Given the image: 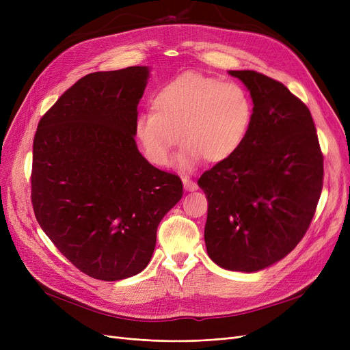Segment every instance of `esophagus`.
I'll list each match as a JSON object with an SVG mask.
<instances>
[{"label": "esophagus", "instance_id": "34e87169", "mask_svg": "<svg viewBox=\"0 0 350 350\" xmlns=\"http://www.w3.org/2000/svg\"><path fill=\"white\" fill-rule=\"evenodd\" d=\"M181 180H183V186H185V189H186L187 191H194V190H197V185H196V183H194L193 180H190L189 177H183Z\"/></svg>", "mask_w": 350, "mask_h": 350}]
</instances>
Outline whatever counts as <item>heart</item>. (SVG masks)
Returning a JSON list of instances; mask_svg holds the SVG:
<instances>
[{
	"label": "heart",
	"instance_id": "b5f03b06",
	"mask_svg": "<svg viewBox=\"0 0 350 350\" xmlns=\"http://www.w3.org/2000/svg\"><path fill=\"white\" fill-rule=\"evenodd\" d=\"M152 109L135 122L146 157L165 165L180 137L185 147L177 164L185 169L201 157L207 163H221L234 156L252 120V102L241 85L197 72L164 83L152 99Z\"/></svg>",
	"mask_w": 350,
	"mask_h": 350
}]
</instances>
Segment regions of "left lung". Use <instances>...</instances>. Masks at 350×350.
Returning <instances> with one entry per match:
<instances>
[{"label":"left lung","mask_w":350,"mask_h":350,"mask_svg":"<svg viewBox=\"0 0 350 350\" xmlns=\"http://www.w3.org/2000/svg\"><path fill=\"white\" fill-rule=\"evenodd\" d=\"M254 103L248 135L198 178L208 201L204 240L221 268L256 272L302 240L323 186V156L306 105L255 70H230Z\"/></svg>","instance_id":"left-lung-1"}]
</instances>
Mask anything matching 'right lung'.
I'll list each match as a JSON object with an SVG mask.
<instances>
[{
    "label": "right lung",
    "mask_w": 350,
    "mask_h": 350,
    "mask_svg": "<svg viewBox=\"0 0 350 350\" xmlns=\"http://www.w3.org/2000/svg\"><path fill=\"white\" fill-rule=\"evenodd\" d=\"M147 66L81 78L42 116L33 137L31 200L44 232L89 277L119 281L149 264L161 218L183 196L135 142Z\"/></svg>",
    "instance_id": "right-lung-1"
}]
</instances>
